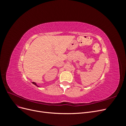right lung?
Instances as JSON below:
<instances>
[{"instance_id":"obj_1","label":"right lung","mask_w":126,"mask_h":126,"mask_svg":"<svg viewBox=\"0 0 126 126\" xmlns=\"http://www.w3.org/2000/svg\"><path fill=\"white\" fill-rule=\"evenodd\" d=\"M32 83H33V85H36V86H37V87H39V86H38V85H37L36 84V82H32Z\"/></svg>"}]
</instances>
